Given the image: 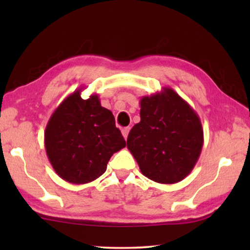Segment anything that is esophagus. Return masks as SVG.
Segmentation results:
<instances>
[{"mask_svg":"<svg viewBox=\"0 0 250 250\" xmlns=\"http://www.w3.org/2000/svg\"><path fill=\"white\" fill-rule=\"evenodd\" d=\"M128 132H129V127H124V128H122V134H123V136H124V139H127Z\"/></svg>","mask_w":250,"mask_h":250,"instance_id":"esophagus-1","label":"esophagus"}]
</instances>
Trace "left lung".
Here are the masks:
<instances>
[{
    "label": "left lung",
    "instance_id": "1",
    "mask_svg": "<svg viewBox=\"0 0 250 250\" xmlns=\"http://www.w3.org/2000/svg\"><path fill=\"white\" fill-rule=\"evenodd\" d=\"M140 105L141 121L129 132L127 149L148 179L180 182L196 166L203 149L199 116L170 87L142 97Z\"/></svg>",
    "mask_w": 250,
    "mask_h": 250
}]
</instances>
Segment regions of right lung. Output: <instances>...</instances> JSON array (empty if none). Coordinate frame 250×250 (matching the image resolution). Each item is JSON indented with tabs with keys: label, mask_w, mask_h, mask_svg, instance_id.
Wrapping results in <instances>:
<instances>
[{
	"label": "right lung",
	"mask_w": 250,
	"mask_h": 250,
	"mask_svg": "<svg viewBox=\"0 0 250 250\" xmlns=\"http://www.w3.org/2000/svg\"><path fill=\"white\" fill-rule=\"evenodd\" d=\"M82 88L68 95L53 111L44 132V146L54 172L73 184L97 180L109 159L126 142L112 112L98 94L84 100Z\"/></svg>",
	"instance_id": "add662e5"
}]
</instances>
